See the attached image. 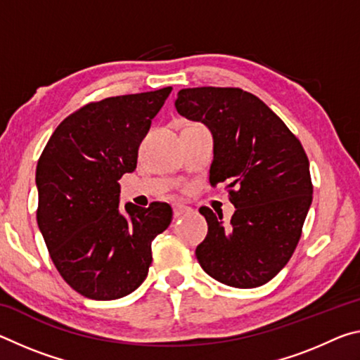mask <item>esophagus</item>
Listing matches in <instances>:
<instances>
[{"label":"esophagus","mask_w":360,"mask_h":360,"mask_svg":"<svg viewBox=\"0 0 360 360\" xmlns=\"http://www.w3.org/2000/svg\"><path fill=\"white\" fill-rule=\"evenodd\" d=\"M191 211V208H188V206H186V205H173V214H174V217H181V216H184L186 212H188Z\"/></svg>","instance_id":"esophagus-1"}]
</instances>
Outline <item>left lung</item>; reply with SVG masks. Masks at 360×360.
<instances>
[{"label": "left lung", "instance_id": "left-lung-1", "mask_svg": "<svg viewBox=\"0 0 360 360\" xmlns=\"http://www.w3.org/2000/svg\"><path fill=\"white\" fill-rule=\"evenodd\" d=\"M174 105L211 130L210 184L225 182L236 208L227 225L200 208L208 222L195 251L200 265L231 288H259L283 270L302 236L313 202L307 152L264 101L241 89H182Z\"/></svg>", "mask_w": 360, "mask_h": 360}]
</instances>
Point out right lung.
Instances as JSON below:
<instances>
[{
    "label": "right lung",
    "mask_w": 360,
    "mask_h": 360,
    "mask_svg": "<svg viewBox=\"0 0 360 360\" xmlns=\"http://www.w3.org/2000/svg\"><path fill=\"white\" fill-rule=\"evenodd\" d=\"M172 90L87 103L57 127L38 160L36 219L49 255L92 300H115L141 285L152 240L173 219L162 202L119 208V181L136 168L139 143Z\"/></svg>",
    "instance_id": "obj_1"
}]
</instances>
